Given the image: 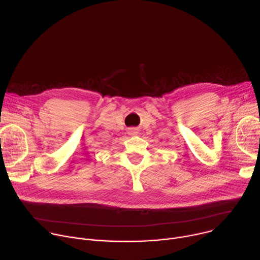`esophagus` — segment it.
Returning a JSON list of instances; mask_svg holds the SVG:
<instances>
[{"label":"esophagus","mask_w":260,"mask_h":260,"mask_svg":"<svg viewBox=\"0 0 260 260\" xmlns=\"http://www.w3.org/2000/svg\"><path fill=\"white\" fill-rule=\"evenodd\" d=\"M128 134H129L131 136H134V135H137V134H138V131H137L136 128L132 127V128H129V129H128Z\"/></svg>","instance_id":"esophagus-1"}]
</instances>
